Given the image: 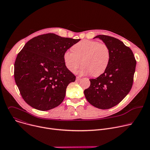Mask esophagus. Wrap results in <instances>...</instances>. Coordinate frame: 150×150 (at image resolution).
<instances>
[{"label": "esophagus", "instance_id": "obj_1", "mask_svg": "<svg viewBox=\"0 0 150 150\" xmlns=\"http://www.w3.org/2000/svg\"><path fill=\"white\" fill-rule=\"evenodd\" d=\"M76 81H79L81 79V78L79 76H76Z\"/></svg>", "mask_w": 150, "mask_h": 150}]
</instances>
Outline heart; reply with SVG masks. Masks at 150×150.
Masks as SVG:
<instances>
[{"instance_id":"1","label":"heart","mask_w":150,"mask_h":150,"mask_svg":"<svg viewBox=\"0 0 150 150\" xmlns=\"http://www.w3.org/2000/svg\"><path fill=\"white\" fill-rule=\"evenodd\" d=\"M72 50L63 53L66 67L74 72L81 63L78 73L82 75L91 74L93 76L101 75L108 68L110 60V50L108 46L98 41L82 40L74 45Z\"/></svg>"}]
</instances>
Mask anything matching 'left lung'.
Here are the masks:
<instances>
[{"label":"left lung","instance_id":"left-lung-1","mask_svg":"<svg viewBox=\"0 0 150 150\" xmlns=\"http://www.w3.org/2000/svg\"><path fill=\"white\" fill-rule=\"evenodd\" d=\"M110 50L109 65L103 74L90 79V86L84 90L87 101L100 109H109L118 104L131 91L137 61L132 50L117 38L98 35Z\"/></svg>","mask_w":150,"mask_h":150}]
</instances>
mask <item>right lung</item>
<instances>
[{
	"mask_svg": "<svg viewBox=\"0 0 150 150\" xmlns=\"http://www.w3.org/2000/svg\"><path fill=\"white\" fill-rule=\"evenodd\" d=\"M80 39L53 33L29 40L17 55L14 78L24 100L32 108L46 111L58 106L76 76L66 67L63 53Z\"/></svg>",
	"mask_w": 150,
	"mask_h": 150,
	"instance_id": "right-lung-1",
	"label": "right lung"
}]
</instances>
